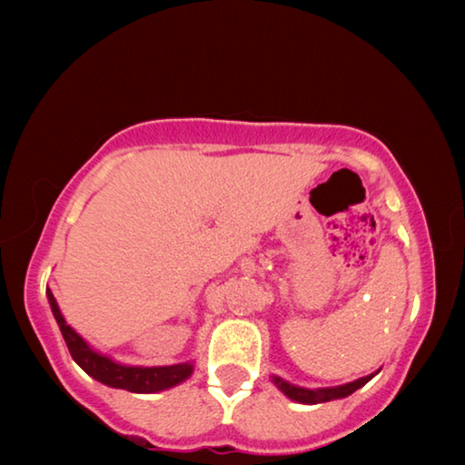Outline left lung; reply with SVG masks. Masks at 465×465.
Wrapping results in <instances>:
<instances>
[{"label": "left lung", "mask_w": 465, "mask_h": 465, "mask_svg": "<svg viewBox=\"0 0 465 465\" xmlns=\"http://www.w3.org/2000/svg\"><path fill=\"white\" fill-rule=\"evenodd\" d=\"M375 375H377V371L369 373L365 377H359V380L351 381V383L336 385V388H316V390L289 383L279 375H271V380L289 400H293V402H297V404H322V402H330V400H341V398L351 396L352 391H357L359 388H363L367 381H371Z\"/></svg>", "instance_id": "8db88e82"}]
</instances>
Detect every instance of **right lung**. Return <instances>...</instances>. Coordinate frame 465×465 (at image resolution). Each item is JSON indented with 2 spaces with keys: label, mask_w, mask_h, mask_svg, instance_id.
Segmentation results:
<instances>
[{
  "label": "right lung",
  "mask_w": 465,
  "mask_h": 465,
  "mask_svg": "<svg viewBox=\"0 0 465 465\" xmlns=\"http://www.w3.org/2000/svg\"><path fill=\"white\" fill-rule=\"evenodd\" d=\"M46 297H49L51 312L54 320H57L61 334L65 338V344L69 352H72L75 363L80 365L90 377L108 385V388L127 390L133 393H155V391L174 388V385L186 381L188 377L193 375L194 371L193 361L166 365V367H137V365L116 363L114 359H110L108 355H102V352L96 349H92V346L67 324L51 289H46Z\"/></svg>",
  "instance_id": "add662e5"
}]
</instances>
